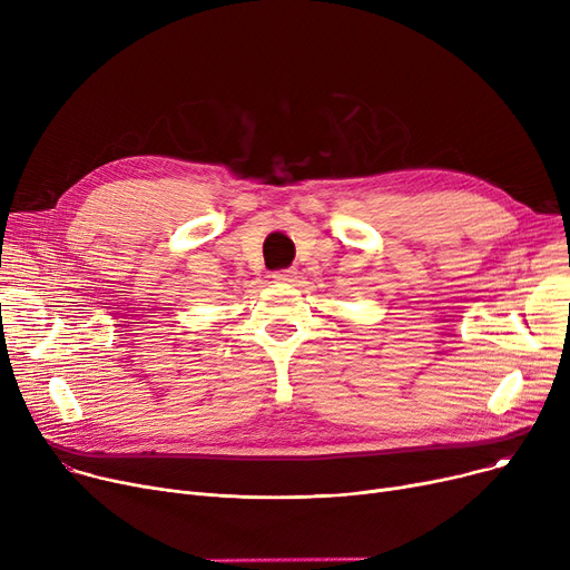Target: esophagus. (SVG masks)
<instances>
[{
  "label": "esophagus",
  "instance_id": "obj_1",
  "mask_svg": "<svg viewBox=\"0 0 570 570\" xmlns=\"http://www.w3.org/2000/svg\"><path fill=\"white\" fill-rule=\"evenodd\" d=\"M273 279L291 284V282H295V269H279V273H273Z\"/></svg>",
  "mask_w": 570,
  "mask_h": 570
}]
</instances>
